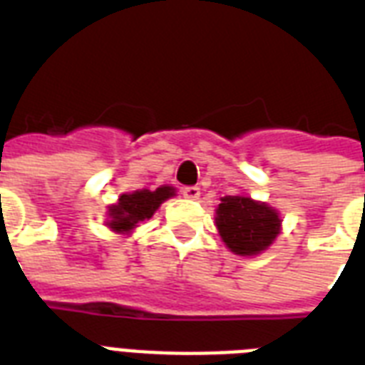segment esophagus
Masks as SVG:
<instances>
[{
  "instance_id": "34e87169",
  "label": "esophagus",
  "mask_w": 365,
  "mask_h": 365,
  "mask_svg": "<svg viewBox=\"0 0 365 365\" xmlns=\"http://www.w3.org/2000/svg\"><path fill=\"white\" fill-rule=\"evenodd\" d=\"M182 195H183V197H185V199L197 200L200 197V189L195 187V185H191V187H183Z\"/></svg>"
}]
</instances>
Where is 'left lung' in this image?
<instances>
[{
	"label": "left lung",
	"mask_w": 365,
	"mask_h": 365,
	"mask_svg": "<svg viewBox=\"0 0 365 365\" xmlns=\"http://www.w3.org/2000/svg\"><path fill=\"white\" fill-rule=\"evenodd\" d=\"M216 208V227L223 244L237 255H259L282 231L277 208L248 195L222 197Z\"/></svg>",
	"instance_id": "obj_1"
}]
</instances>
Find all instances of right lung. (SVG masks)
<instances>
[{"instance_id": "obj_1", "label": "right lung", "mask_w": 365, "mask_h": 365, "mask_svg": "<svg viewBox=\"0 0 365 365\" xmlns=\"http://www.w3.org/2000/svg\"><path fill=\"white\" fill-rule=\"evenodd\" d=\"M176 195L172 185H160L155 191L138 189L132 193H123L115 205L108 206L106 225L117 235H130L138 223L145 222L159 210V206Z\"/></svg>"}]
</instances>
